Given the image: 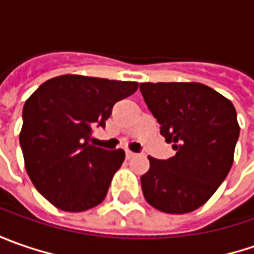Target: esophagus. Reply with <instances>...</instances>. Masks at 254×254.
<instances>
[{
    "label": "esophagus",
    "instance_id": "esophagus-1",
    "mask_svg": "<svg viewBox=\"0 0 254 254\" xmlns=\"http://www.w3.org/2000/svg\"><path fill=\"white\" fill-rule=\"evenodd\" d=\"M135 155H137L135 152L130 151V150H126V157H127V158H132V157H135Z\"/></svg>",
    "mask_w": 254,
    "mask_h": 254
}]
</instances>
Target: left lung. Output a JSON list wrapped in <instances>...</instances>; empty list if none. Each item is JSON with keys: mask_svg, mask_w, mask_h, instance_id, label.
<instances>
[{"mask_svg": "<svg viewBox=\"0 0 254 254\" xmlns=\"http://www.w3.org/2000/svg\"><path fill=\"white\" fill-rule=\"evenodd\" d=\"M144 102L177 151L168 160L148 157L141 177L145 200L165 213L202 206L233 164L239 124L233 104L200 83H141Z\"/></svg>", "mask_w": 254, "mask_h": 254, "instance_id": "obj_1", "label": "left lung"}]
</instances>
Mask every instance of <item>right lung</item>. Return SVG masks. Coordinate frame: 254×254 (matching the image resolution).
Returning a JSON list of instances; mask_svg holds the SVG:
<instances>
[{"mask_svg":"<svg viewBox=\"0 0 254 254\" xmlns=\"http://www.w3.org/2000/svg\"><path fill=\"white\" fill-rule=\"evenodd\" d=\"M137 89V82L64 74L32 93L22 110L19 144L26 172L44 198L67 212L104 199L126 154L94 147L92 134L106 127L113 106Z\"/></svg>","mask_w":254,"mask_h":254,"instance_id":"add662e5","label":"right lung"}]
</instances>
